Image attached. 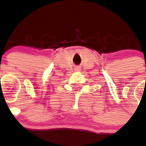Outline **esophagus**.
Wrapping results in <instances>:
<instances>
[{
	"instance_id": "1",
	"label": "esophagus",
	"mask_w": 146,
	"mask_h": 146,
	"mask_svg": "<svg viewBox=\"0 0 146 146\" xmlns=\"http://www.w3.org/2000/svg\"><path fill=\"white\" fill-rule=\"evenodd\" d=\"M75 70H76V71H79V70H80V68H75Z\"/></svg>"
}]
</instances>
